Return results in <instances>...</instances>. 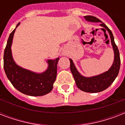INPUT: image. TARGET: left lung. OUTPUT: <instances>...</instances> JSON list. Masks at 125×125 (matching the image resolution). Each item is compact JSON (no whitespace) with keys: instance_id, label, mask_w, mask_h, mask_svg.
Segmentation results:
<instances>
[{"instance_id":"obj_1","label":"left lung","mask_w":125,"mask_h":125,"mask_svg":"<svg viewBox=\"0 0 125 125\" xmlns=\"http://www.w3.org/2000/svg\"><path fill=\"white\" fill-rule=\"evenodd\" d=\"M84 18L88 22H101L102 27L104 28L108 31L111 40V44L112 46L114 53V59L112 66L108 70L104 73H103L96 76L86 77L80 74L77 70L76 66L74 65L73 60L69 58L70 61V69L72 73L73 77L76 82V86L82 91L87 93H98L107 89L112 83L114 82L119 74L120 69V55L118 48L115 45L114 42V38L113 36L112 31L109 29L104 23H103L99 19L93 16H84Z\"/></svg>"}]
</instances>
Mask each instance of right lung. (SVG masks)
Listing matches in <instances>:
<instances>
[{"label":"right lung","mask_w":125,"mask_h":125,"mask_svg":"<svg viewBox=\"0 0 125 125\" xmlns=\"http://www.w3.org/2000/svg\"><path fill=\"white\" fill-rule=\"evenodd\" d=\"M16 28L10 34L4 53L5 73L13 87L18 91L30 96H43L50 93L53 88L57 74V64L60 58L48 60V67L43 73H36L22 68L13 58L11 45Z\"/></svg>","instance_id":"right-lung-1"}]
</instances>
